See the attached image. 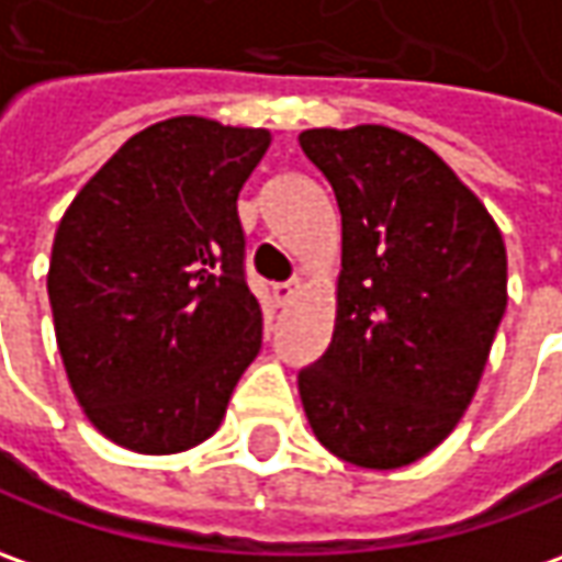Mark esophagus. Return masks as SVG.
I'll return each instance as SVG.
<instances>
[{"mask_svg": "<svg viewBox=\"0 0 562 562\" xmlns=\"http://www.w3.org/2000/svg\"><path fill=\"white\" fill-rule=\"evenodd\" d=\"M301 292H304V282L301 280L277 282V285H273V297H277V304H292Z\"/></svg>", "mask_w": 562, "mask_h": 562, "instance_id": "1", "label": "esophagus"}]
</instances>
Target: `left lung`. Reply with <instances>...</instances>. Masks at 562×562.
Instances as JSON below:
<instances>
[{
  "mask_svg": "<svg viewBox=\"0 0 562 562\" xmlns=\"http://www.w3.org/2000/svg\"><path fill=\"white\" fill-rule=\"evenodd\" d=\"M297 140L341 209L335 329L297 393L331 456L396 471L471 406L507 307L505 239L418 137L353 125Z\"/></svg>",
  "mask_w": 562,
  "mask_h": 562,
  "instance_id": "left-lung-1",
  "label": "left lung"
}]
</instances>
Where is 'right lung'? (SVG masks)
Segmentation results:
<instances>
[{
    "label": "right lung",
    "instance_id": "right-lung-1",
    "mask_svg": "<svg viewBox=\"0 0 562 562\" xmlns=\"http://www.w3.org/2000/svg\"><path fill=\"white\" fill-rule=\"evenodd\" d=\"M270 140L205 116L156 122L57 224V350L86 418L122 449L175 456L209 440L261 350L236 200Z\"/></svg>",
    "mask_w": 562,
    "mask_h": 562
}]
</instances>
